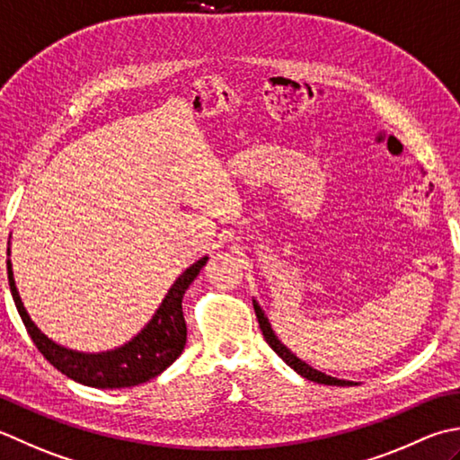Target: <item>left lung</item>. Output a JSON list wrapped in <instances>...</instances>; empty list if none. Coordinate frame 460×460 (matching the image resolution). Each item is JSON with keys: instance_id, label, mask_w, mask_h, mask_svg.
Returning a JSON list of instances; mask_svg holds the SVG:
<instances>
[{"instance_id": "obj_1", "label": "left lung", "mask_w": 460, "mask_h": 460, "mask_svg": "<svg viewBox=\"0 0 460 460\" xmlns=\"http://www.w3.org/2000/svg\"><path fill=\"white\" fill-rule=\"evenodd\" d=\"M253 307H255V314H257V321H259V327H261V331H263V337H265V341H267V345L271 347L275 353L283 358V361L289 365L291 368H295L296 373H299L301 376H305V379H309V381H314V383H321V385H337V386H349V385H353V383H349V381H341V379H335V376H329V375H323V373H319V371H314L313 367H309L307 363H303L301 358H296L289 349H287L281 341H279L277 337H275V332H273V329H271V325H269V321H267V317L263 314V311H261V307L257 303H253Z\"/></svg>"}]
</instances>
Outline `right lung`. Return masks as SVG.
<instances>
[{"mask_svg": "<svg viewBox=\"0 0 460 460\" xmlns=\"http://www.w3.org/2000/svg\"><path fill=\"white\" fill-rule=\"evenodd\" d=\"M207 257L197 261L187 271L177 279L171 287L167 296L157 309L155 317L149 321V325L143 329L137 337L129 341L121 349L110 350L102 355H84L75 350L63 349L53 343L43 332L33 325L30 314L23 309L20 293L15 289L12 263L7 261V279L9 289L15 301L17 313L23 321V325L30 332L33 345L48 361L61 371L69 379L81 385L95 386V389H121V386H133L155 379L165 368L175 363V358L183 353L187 343V325L183 317V295L187 287L193 283V279L199 275Z\"/></svg>", "mask_w": 460, "mask_h": 460, "instance_id": "1", "label": "right lung"}]
</instances>
